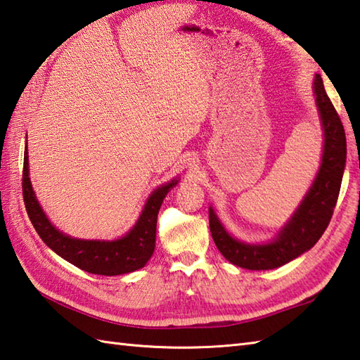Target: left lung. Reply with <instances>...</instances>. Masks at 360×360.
Masks as SVG:
<instances>
[{
    "label": "left lung",
    "instance_id": "1",
    "mask_svg": "<svg viewBox=\"0 0 360 360\" xmlns=\"http://www.w3.org/2000/svg\"><path fill=\"white\" fill-rule=\"evenodd\" d=\"M312 88L323 128L322 162L300 205L277 236L272 241L258 244L236 240L226 231L213 207H209L210 232L218 250L227 262L243 269L267 271L292 262L314 246L331 221L345 170L347 137L319 74Z\"/></svg>",
    "mask_w": 360,
    "mask_h": 360
}]
</instances>
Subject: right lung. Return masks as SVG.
Returning <instances> with one entry per match:
<instances>
[{
    "label": "right lung",
    "mask_w": 360,
    "mask_h": 360,
    "mask_svg": "<svg viewBox=\"0 0 360 360\" xmlns=\"http://www.w3.org/2000/svg\"><path fill=\"white\" fill-rule=\"evenodd\" d=\"M27 143L25 148V165H22V198L30 223L37 233L57 255L77 266L79 269L97 275H122L134 272L147 264L155 252L158 213L167 193L178 184L174 178L167 184L153 190L147 198L136 224L128 233L117 240H80L63 233L46 217L40 202L37 201L29 178Z\"/></svg>",
    "instance_id": "obj_1"
}]
</instances>
